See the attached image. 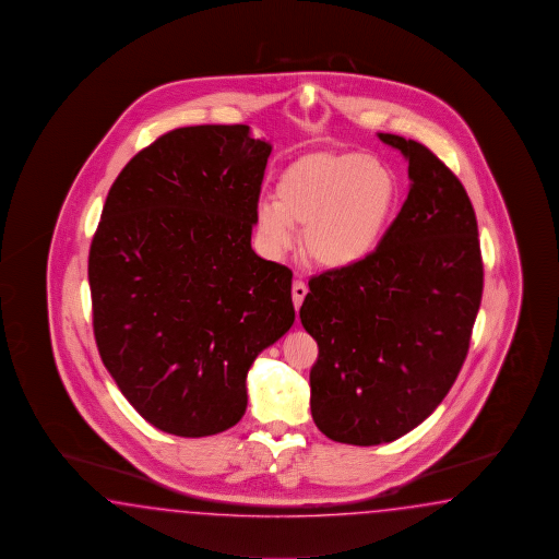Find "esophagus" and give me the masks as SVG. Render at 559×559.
I'll use <instances>...</instances> for the list:
<instances>
[{"label":"esophagus","mask_w":559,"mask_h":559,"mask_svg":"<svg viewBox=\"0 0 559 559\" xmlns=\"http://www.w3.org/2000/svg\"><path fill=\"white\" fill-rule=\"evenodd\" d=\"M305 297H307V285H305L302 281H295V283H293V302H295V309H300Z\"/></svg>","instance_id":"esophagus-1"}]
</instances>
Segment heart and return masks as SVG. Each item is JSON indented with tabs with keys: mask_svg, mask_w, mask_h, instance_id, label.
<instances>
[{
	"mask_svg": "<svg viewBox=\"0 0 559 559\" xmlns=\"http://www.w3.org/2000/svg\"><path fill=\"white\" fill-rule=\"evenodd\" d=\"M399 202V182L385 162L360 152L324 150L288 162L274 200L257 206L264 249L283 254L302 228V257L324 271H347L379 249Z\"/></svg>",
	"mask_w": 559,
	"mask_h": 559,
	"instance_id": "obj_1",
	"label": "heart"
}]
</instances>
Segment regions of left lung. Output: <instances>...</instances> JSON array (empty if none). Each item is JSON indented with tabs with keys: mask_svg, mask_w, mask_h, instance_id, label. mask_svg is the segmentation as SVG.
Here are the masks:
<instances>
[{
	"mask_svg": "<svg viewBox=\"0 0 559 559\" xmlns=\"http://www.w3.org/2000/svg\"><path fill=\"white\" fill-rule=\"evenodd\" d=\"M409 162L411 188L379 249L309 281L300 323L317 345L310 413L329 439L381 445L445 399L484 293L477 218L460 178L415 140L379 134Z\"/></svg>",
	"mask_w": 559,
	"mask_h": 559,
	"instance_id": "left-lung-1",
	"label": "left lung"
}]
</instances>
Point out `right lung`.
Returning <instances> with one entry per match:
<instances>
[{"mask_svg": "<svg viewBox=\"0 0 559 559\" xmlns=\"http://www.w3.org/2000/svg\"><path fill=\"white\" fill-rule=\"evenodd\" d=\"M271 150L245 124L176 128L108 192L87 259L94 336L122 395L166 433L240 421L250 365L295 323L290 269L250 247Z\"/></svg>", "mask_w": 559, "mask_h": 559, "instance_id": "right-lung-1", "label": "right lung"}]
</instances>
